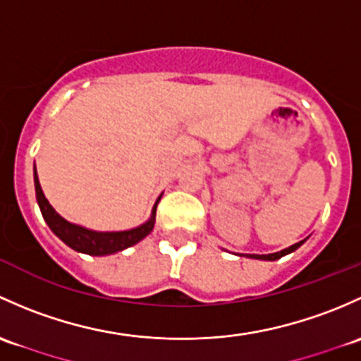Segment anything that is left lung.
<instances>
[{"mask_svg": "<svg viewBox=\"0 0 361 361\" xmlns=\"http://www.w3.org/2000/svg\"><path fill=\"white\" fill-rule=\"evenodd\" d=\"M304 241H306V240L299 241V243H293L288 248H283V250H280V252H274V254H262V255H259V254H236V255H240V257H248V259H259V261H276V259H281L283 255H288V254H292V252H295L297 248H299L300 245L304 243Z\"/></svg>", "mask_w": 361, "mask_h": 361, "instance_id": "obj_1", "label": "left lung"}]
</instances>
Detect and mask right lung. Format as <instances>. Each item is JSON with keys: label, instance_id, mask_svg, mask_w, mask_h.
Listing matches in <instances>:
<instances>
[{"label": "right lung", "instance_id": "add662e5", "mask_svg": "<svg viewBox=\"0 0 361 361\" xmlns=\"http://www.w3.org/2000/svg\"><path fill=\"white\" fill-rule=\"evenodd\" d=\"M35 189H36V202H38V207L39 210H42L44 222H47L48 228L51 229V233H54L57 238H61V240L64 241L68 247L73 248V250L81 252V254L97 255V257L125 250V248L139 243L140 240H144V238L149 235L154 228L156 207H158V202L161 200V195H159V198L156 200L153 207V212H151V217L147 219L144 224L137 226V228L125 229V231H95V229H88L80 224H74V222L66 221L62 215H59L57 212H55V208L50 205V202L44 198L42 184H39V179H38V172H36V165H35Z\"/></svg>", "mask_w": 361, "mask_h": 361}]
</instances>
